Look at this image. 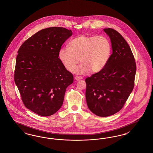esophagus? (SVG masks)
I'll return each mask as SVG.
<instances>
[{
    "label": "esophagus",
    "instance_id": "esophagus-1",
    "mask_svg": "<svg viewBox=\"0 0 153 153\" xmlns=\"http://www.w3.org/2000/svg\"><path fill=\"white\" fill-rule=\"evenodd\" d=\"M74 79H75V80H77V81H79V80L82 79V77H81V76H75Z\"/></svg>",
    "mask_w": 153,
    "mask_h": 153
}]
</instances>
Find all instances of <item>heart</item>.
Here are the masks:
<instances>
[{
  "instance_id": "1",
  "label": "heart",
  "mask_w": 153,
  "mask_h": 153,
  "mask_svg": "<svg viewBox=\"0 0 153 153\" xmlns=\"http://www.w3.org/2000/svg\"><path fill=\"white\" fill-rule=\"evenodd\" d=\"M112 46L105 36L81 35L72 39L68 48H61L58 57L66 69L72 71L79 62L82 65L74 73L86 74L100 72L107 64L111 55Z\"/></svg>"
}]
</instances>
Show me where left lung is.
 I'll return each instance as SVG.
<instances>
[{
	"mask_svg": "<svg viewBox=\"0 0 153 153\" xmlns=\"http://www.w3.org/2000/svg\"><path fill=\"white\" fill-rule=\"evenodd\" d=\"M111 39L112 53L104 68L85 79L86 101L90 111L99 117L119 112L134 87L136 63L130 47L115 30L104 29Z\"/></svg>",
	"mask_w": 153,
	"mask_h": 153,
	"instance_id": "8db88e82",
	"label": "left lung"
}]
</instances>
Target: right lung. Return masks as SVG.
Listing matches in <instances>:
<instances>
[{"mask_svg":"<svg viewBox=\"0 0 153 153\" xmlns=\"http://www.w3.org/2000/svg\"><path fill=\"white\" fill-rule=\"evenodd\" d=\"M72 31L60 27L41 30L25 41L18 51L15 83L25 107L36 114H55L64 102L66 89L73 82L58 52Z\"/></svg>","mask_w":153,"mask_h":153,"instance_id":"obj_1","label":"right lung"}]
</instances>
